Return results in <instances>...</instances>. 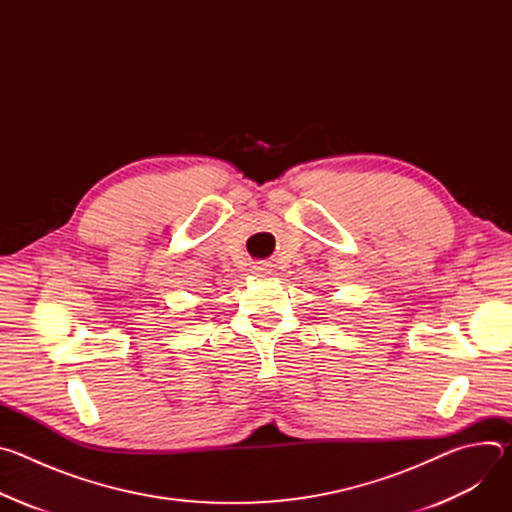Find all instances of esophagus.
Segmentation results:
<instances>
[{
    "label": "esophagus",
    "instance_id": "1",
    "mask_svg": "<svg viewBox=\"0 0 512 512\" xmlns=\"http://www.w3.org/2000/svg\"><path fill=\"white\" fill-rule=\"evenodd\" d=\"M253 273H255V275H259V277H265V275H269V273H271V265H269V263H265V261H259V263H255V265H253Z\"/></svg>",
    "mask_w": 512,
    "mask_h": 512
}]
</instances>
